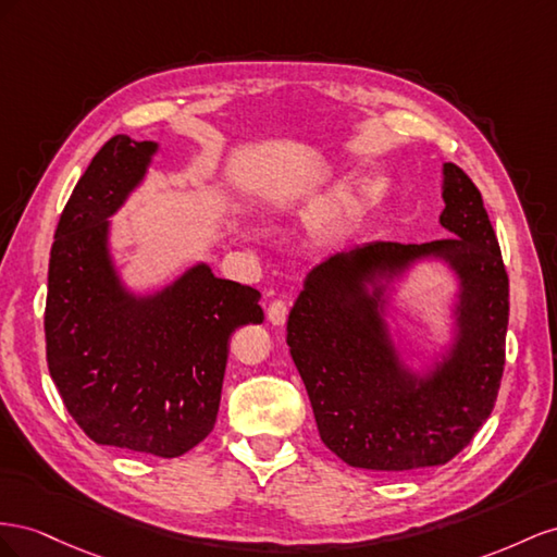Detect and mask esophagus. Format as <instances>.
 Segmentation results:
<instances>
[{
  "mask_svg": "<svg viewBox=\"0 0 557 557\" xmlns=\"http://www.w3.org/2000/svg\"><path fill=\"white\" fill-rule=\"evenodd\" d=\"M287 314H289V306H287V300H282V298L273 300V304H270V308H268V320L273 322L275 326L287 322Z\"/></svg>",
  "mask_w": 557,
  "mask_h": 557,
  "instance_id": "esophagus-1",
  "label": "esophagus"
}]
</instances>
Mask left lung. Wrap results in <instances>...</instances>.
Instances as JSON below:
<instances>
[{
	"mask_svg": "<svg viewBox=\"0 0 557 557\" xmlns=\"http://www.w3.org/2000/svg\"><path fill=\"white\" fill-rule=\"evenodd\" d=\"M441 226L453 237L369 243L314 265L287 322V345L324 446L371 471L446 465L469 446L497 401L506 357L508 275L481 190L443 165ZM446 260L460 277L458 341L426 379L405 369L382 320L377 276L418 258ZM374 287L368 292V284Z\"/></svg>",
	"mask_w": 557,
	"mask_h": 557,
	"instance_id": "8db88e82",
	"label": "left lung"
}]
</instances>
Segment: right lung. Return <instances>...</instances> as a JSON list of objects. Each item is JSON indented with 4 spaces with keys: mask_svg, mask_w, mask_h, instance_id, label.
<instances>
[{
    "mask_svg": "<svg viewBox=\"0 0 557 557\" xmlns=\"http://www.w3.org/2000/svg\"><path fill=\"white\" fill-rule=\"evenodd\" d=\"M156 141L111 137L60 214L46 294V361L74 422L100 446L180 457L208 436L235 329L261 294L198 263L151 296L123 289L109 216L145 180Z\"/></svg>",
    "mask_w": 557,
    "mask_h": 557,
    "instance_id": "obj_1",
    "label": "right lung"
}]
</instances>
